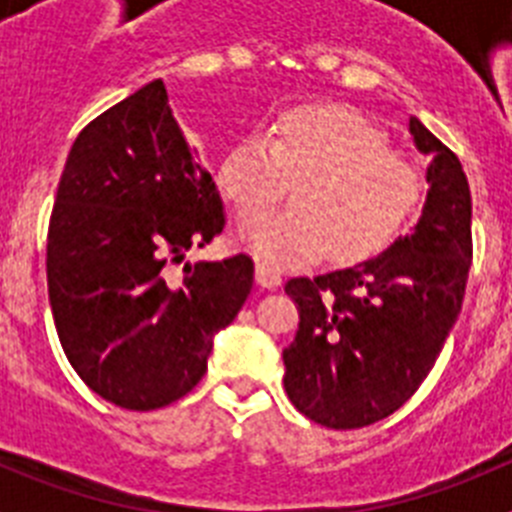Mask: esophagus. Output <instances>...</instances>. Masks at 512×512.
<instances>
[{"mask_svg":"<svg viewBox=\"0 0 512 512\" xmlns=\"http://www.w3.org/2000/svg\"><path fill=\"white\" fill-rule=\"evenodd\" d=\"M256 284L264 289H274L282 284V274L277 269H271L269 264H264V261H259L256 264Z\"/></svg>","mask_w":512,"mask_h":512,"instance_id":"esophagus-1","label":"esophagus"}]
</instances>
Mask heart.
<instances>
[{
    "label": "heart",
    "instance_id": "heart-1",
    "mask_svg": "<svg viewBox=\"0 0 512 512\" xmlns=\"http://www.w3.org/2000/svg\"><path fill=\"white\" fill-rule=\"evenodd\" d=\"M293 182L296 205L248 217L238 238L279 266L328 253L336 264L372 259L390 246L418 200V174L384 133L348 104H300L282 112L269 140H238L217 184L238 215L281 199Z\"/></svg>",
    "mask_w": 512,
    "mask_h": 512
}]
</instances>
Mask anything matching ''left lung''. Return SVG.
<instances>
[{
	"label": "left lung",
	"instance_id": "1",
	"mask_svg": "<svg viewBox=\"0 0 512 512\" xmlns=\"http://www.w3.org/2000/svg\"><path fill=\"white\" fill-rule=\"evenodd\" d=\"M425 166L413 230L379 256L284 284L300 323L284 348V390L300 413L348 431L415 395L461 312L472 264V194L459 158L410 117Z\"/></svg>",
	"mask_w": 512,
	"mask_h": 512
}]
</instances>
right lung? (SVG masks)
I'll return each instance as SVG.
<instances>
[{
	"label": "right lung",
	"mask_w": 512,
	"mask_h": 512,
	"mask_svg": "<svg viewBox=\"0 0 512 512\" xmlns=\"http://www.w3.org/2000/svg\"><path fill=\"white\" fill-rule=\"evenodd\" d=\"M223 225L220 192L164 81L81 130L58 182L45 266L58 338L89 390L143 413L200 382L215 333L251 295L253 261L174 264Z\"/></svg>",
	"instance_id": "right-lung-1"
}]
</instances>
